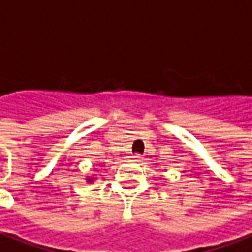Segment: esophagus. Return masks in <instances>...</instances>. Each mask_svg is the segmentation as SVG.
<instances>
[{"label": "esophagus", "instance_id": "34e87169", "mask_svg": "<svg viewBox=\"0 0 252 252\" xmlns=\"http://www.w3.org/2000/svg\"><path fill=\"white\" fill-rule=\"evenodd\" d=\"M129 161H132V162H140L142 161V156L140 154H133V156L129 157Z\"/></svg>", "mask_w": 252, "mask_h": 252}]
</instances>
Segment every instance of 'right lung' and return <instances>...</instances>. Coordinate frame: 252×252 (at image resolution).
<instances>
[{
	"label": "right lung",
	"mask_w": 252,
	"mask_h": 252,
	"mask_svg": "<svg viewBox=\"0 0 252 252\" xmlns=\"http://www.w3.org/2000/svg\"><path fill=\"white\" fill-rule=\"evenodd\" d=\"M87 181H89V183H93V177H89V179H87Z\"/></svg>",
	"instance_id": "right-lung-1"
}]
</instances>
